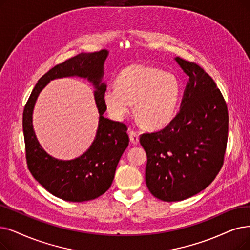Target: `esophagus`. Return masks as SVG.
I'll use <instances>...</instances> for the list:
<instances>
[{
	"label": "esophagus",
	"instance_id": "obj_1",
	"mask_svg": "<svg viewBox=\"0 0 250 250\" xmlns=\"http://www.w3.org/2000/svg\"><path fill=\"white\" fill-rule=\"evenodd\" d=\"M129 139H131V142L135 145L139 143V134L136 131L129 132Z\"/></svg>",
	"mask_w": 250,
	"mask_h": 250
}]
</instances>
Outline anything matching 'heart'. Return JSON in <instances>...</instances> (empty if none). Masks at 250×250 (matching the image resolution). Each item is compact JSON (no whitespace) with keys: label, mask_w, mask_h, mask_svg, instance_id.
Returning <instances> with one entry per match:
<instances>
[{"label":"heart","mask_w":250,"mask_h":250,"mask_svg":"<svg viewBox=\"0 0 250 250\" xmlns=\"http://www.w3.org/2000/svg\"><path fill=\"white\" fill-rule=\"evenodd\" d=\"M181 83L175 74L148 65L136 64L118 74L116 84L104 90L108 111L122 121L132 111L147 127L159 128L170 123L177 111Z\"/></svg>","instance_id":"1"}]
</instances>
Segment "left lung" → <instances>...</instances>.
<instances>
[{
    "instance_id": "obj_1",
    "label": "left lung",
    "mask_w": 250,
    "mask_h": 250,
    "mask_svg": "<svg viewBox=\"0 0 250 250\" xmlns=\"http://www.w3.org/2000/svg\"><path fill=\"white\" fill-rule=\"evenodd\" d=\"M189 75L181 110L160 131L140 136L146 151V185L154 197L181 201L209 186L224 165L229 114L210 75L176 58Z\"/></svg>"
}]
</instances>
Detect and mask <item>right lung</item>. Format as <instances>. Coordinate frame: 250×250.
<instances>
[{
  "instance_id": "add662e5",
  "label": "right lung",
  "mask_w": 250,
  "mask_h": 250,
  "mask_svg": "<svg viewBox=\"0 0 250 250\" xmlns=\"http://www.w3.org/2000/svg\"><path fill=\"white\" fill-rule=\"evenodd\" d=\"M108 55L103 49L94 53H82L57 64L39 80L23 110V135L27 167L41 185L60 199L83 202L98 198L110 188L115 169L128 145L127 126L103 116L106 105L101 83L103 65ZM80 76L88 78L96 86L95 100L101 113L100 125L91 147L80 158L59 161L50 157L38 144L32 128V110L39 92L54 78Z\"/></svg>"
}]
</instances>
